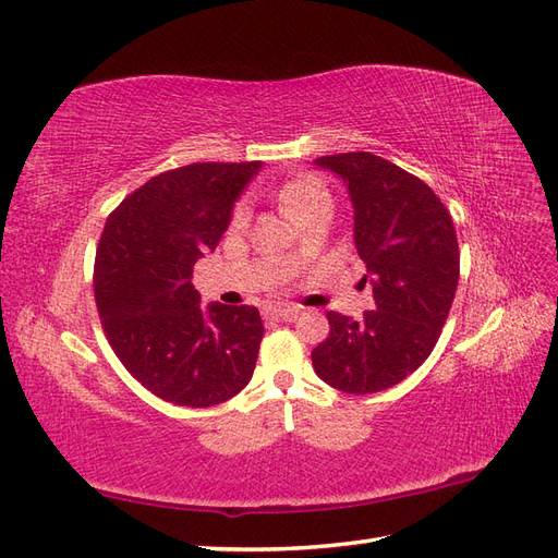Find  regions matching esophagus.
Instances as JSON below:
<instances>
[{"label":"esophagus","mask_w":558,"mask_h":558,"mask_svg":"<svg viewBox=\"0 0 558 558\" xmlns=\"http://www.w3.org/2000/svg\"><path fill=\"white\" fill-rule=\"evenodd\" d=\"M298 312L300 310L295 305H283V307H272V310H269V316L277 318V320H295Z\"/></svg>","instance_id":"esophagus-1"}]
</instances>
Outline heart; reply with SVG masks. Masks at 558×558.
<instances>
[{
    "instance_id": "b5f03b06",
    "label": "heart",
    "mask_w": 558,
    "mask_h": 558,
    "mask_svg": "<svg viewBox=\"0 0 558 558\" xmlns=\"http://www.w3.org/2000/svg\"><path fill=\"white\" fill-rule=\"evenodd\" d=\"M279 197H281L283 209L289 211L295 218V221L300 216H305L307 211H312L314 207L330 205L328 191L312 177H302V179L289 181L279 191ZM246 218H248V205H246V202H240V205L234 207V211H232V226L242 228L246 223Z\"/></svg>"
}]
</instances>
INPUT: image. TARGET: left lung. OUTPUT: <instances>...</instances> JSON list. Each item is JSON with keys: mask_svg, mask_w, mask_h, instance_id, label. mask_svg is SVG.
<instances>
[{"mask_svg": "<svg viewBox=\"0 0 558 558\" xmlns=\"http://www.w3.org/2000/svg\"><path fill=\"white\" fill-rule=\"evenodd\" d=\"M314 165L347 185L361 283L373 286L375 310L361 318L328 312L330 335L312 365L337 391L379 393L430 356L459 283V240L440 197L398 165L365 150Z\"/></svg>", "mask_w": 558, "mask_h": 558, "instance_id": "8db88e82", "label": "left lung"}]
</instances>
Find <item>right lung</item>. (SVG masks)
I'll return each mask as SVG.
<instances>
[{"mask_svg": "<svg viewBox=\"0 0 558 558\" xmlns=\"http://www.w3.org/2000/svg\"><path fill=\"white\" fill-rule=\"evenodd\" d=\"M263 162H193L148 179L107 218L95 256V300L109 344L150 393L211 408L256 369V307H199L193 265L232 221Z\"/></svg>", "mask_w": 558, "mask_h": 558, "instance_id": "obj_1", "label": "right lung"}]
</instances>
